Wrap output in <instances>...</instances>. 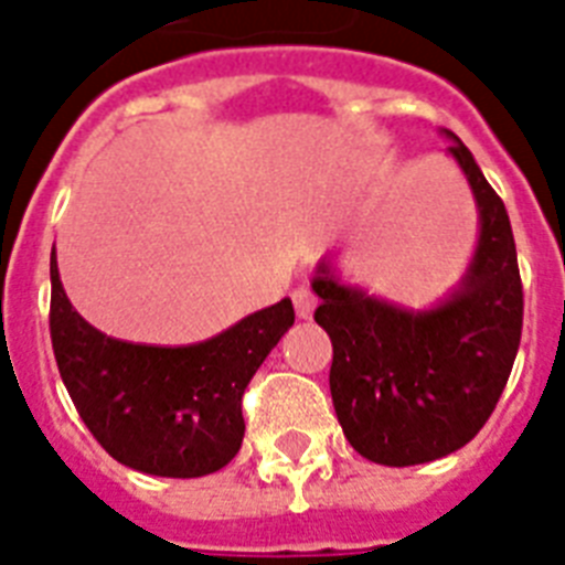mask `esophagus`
Wrapping results in <instances>:
<instances>
[{
  "mask_svg": "<svg viewBox=\"0 0 565 565\" xmlns=\"http://www.w3.org/2000/svg\"><path fill=\"white\" fill-rule=\"evenodd\" d=\"M292 305H296L298 319H310L316 310L313 290H310V287H296V290H292Z\"/></svg>",
  "mask_w": 565,
  "mask_h": 565,
  "instance_id": "obj_1",
  "label": "esophagus"
}]
</instances>
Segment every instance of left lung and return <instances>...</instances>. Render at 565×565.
I'll list each match as a JSON object with an SVG mask.
<instances>
[{"instance_id": "left-lung-1", "label": "left lung", "mask_w": 565, "mask_h": 565, "mask_svg": "<svg viewBox=\"0 0 565 565\" xmlns=\"http://www.w3.org/2000/svg\"><path fill=\"white\" fill-rule=\"evenodd\" d=\"M449 156L479 209V243L458 287L426 310L339 281L330 260L313 275L316 322L333 342L330 397L362 458L426 465L473 441L497 409L522 337V281L505 203L456 132Z\"/></svg>"}]
</instances>
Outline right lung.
<instances>
[{
	"label": "right lung",
	"instance_id": "right-lung-1",
	"mask_svg": "<svg viewBox=\"0 0 565 565\" xmlns=\"http://www.w3.org/2000/svg\"><path fill=\"white\" fill-rule=\"evenodd\" d=\"M296 322L290 298L194 345L121 342L68 301L52 252V348L68 397L95 441L139 473H217L243 441V392Z\"/></svg>",
	"mask_w": 565,
	"mask_h": 565
}]
</instances>
